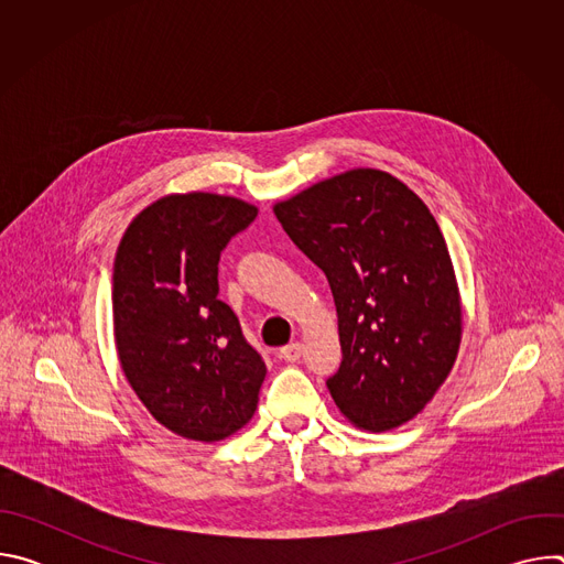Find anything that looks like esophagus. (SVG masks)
<instances>
[{"instance_id":"esophagus-1","label":"esophagus","mask_w":564,"mask_h":564,"mask_svg":"<svg viewBox=\"0 0 564 564\" xmlns=\"http://www.w3.org/2000/svg\"><path fill=\"white\" fill-rule=\"evenodd\" d=\"M301 352H303V346L299 344V341H294V344H288V346H283L281 348V359L283 361H288V364H294V361H299L301 359Z\"/></svg>"}]
</instances>
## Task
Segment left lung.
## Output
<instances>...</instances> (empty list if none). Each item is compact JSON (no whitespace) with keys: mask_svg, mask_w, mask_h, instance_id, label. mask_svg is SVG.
<instances>
[{"mask_svg":"<svg viewBox=\"0 0 564 564\" xmlns=\"http://www.w3.org/2000/svg\"><path fill=\"white\" fill-rule=\"evenodd\" d=\"M272 209L335 296L344 361L328 390L339 413L370 433L417 417L455 366L464 318L426 203L392 174L357 167Z\"/></svg>","mask_w":564,"mask_h":564,"instance_id":"obj_1","label":"left lung"}]
</instances>
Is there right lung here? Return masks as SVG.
Instances as JSON below:
<instances>
[{"label":"right lung","mask_w":564,"mask_h":564,"mask_svg":"<svg viewBox=\"0 0 564 564\" xmlns=\"http://www.w3.org/2000/svg\"><path fill=\"white\" fill-rule=\"evenodd\" d=\"M259 209L209 192L167 194L127 227L113 263V335L122 372L158 424L220 442L257 411L261 355L218 299V259Z\"/></svg>","instance_id":"obj_1"}]
</instances>
